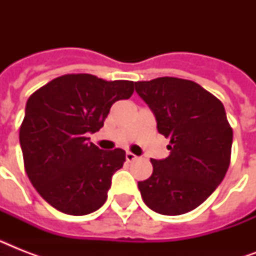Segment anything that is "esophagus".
I'll return each instance as SVG.
<instances>
[{"instance_id": "esophagus-1", "label": "esophagus", "mask_w": 256, "mask_h": 256, "mask_svg": "<svg viewBox=\"0 0 256 256\" xmlns=\"http://www.w3.org/2000/svg\"><path fill=\"white\" fill-rule=\"evenodd\" d=\"M136 158H138V156H136V154H132V152H126V160H128V162H132V160H136Z\"/></svg>"}]
</instances>
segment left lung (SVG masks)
<instances>
[{
	"instance_id": "8db88e82",
	"label": "left lung",
	"mask_w": 256,
	"mask_h": 256,
	"mask_svg": "<svg viewBox=\"0 0 256 256\" xmlns=\"http://www.w3.org/2000/svg\"><path fill=\"white\" fill-rule=\"evenodd\" d=\"M136 90L154 112L160 134L170 140V156L150 160L152 176L138 182L142 199L158 214L194 210L214 192L230 166L232 128L223 104L182 78L138 81Z\"/></svg>"
}]
</instances>
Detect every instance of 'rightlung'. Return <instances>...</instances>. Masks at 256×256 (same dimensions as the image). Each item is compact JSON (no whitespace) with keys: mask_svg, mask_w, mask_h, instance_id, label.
Returning <instances> with one entry per match:
<instances>
[{"mask_svg":"<svg viewBox=\"0 0 256 256\" xmlns=\"http://www.w3.org/2000/svg\"><path fill=\"white\" fill-rule=\"evenodd\" d=\"M132 92V81L65 74L29 96L20 128L24 166L50 206L69 215L90 214L104 206L126 152L100 150L88 134L104 126L114 102Z\"/></svg>","mask_w":256,"mask_h":256,"instance_id":"right-lung-1","label":"right lung"}]
</instances>
